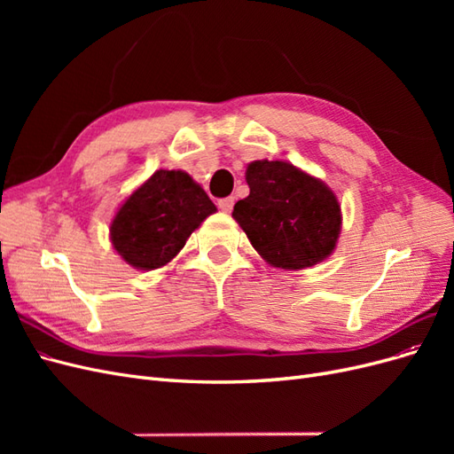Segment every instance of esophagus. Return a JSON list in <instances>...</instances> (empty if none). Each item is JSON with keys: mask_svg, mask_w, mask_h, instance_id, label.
<instances>
[{"mask_svg": "<svg viewBox=\"0 0 454 454\" xmlns=\"http://www.w3.org/2000/svg\"><path fill=\"white\" fill-rule=\"evenodd\" d=\"M217 206L222 208L223 212H231L232 206H235V197H225V199H219Z\"/></svg>", "mask_w": 454, "mask_h": 454, "instance_id": "esophagus-1", "label": "esophagus"}]
</instances>
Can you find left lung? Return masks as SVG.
<instances>
[{"instance_id": "8db88e82", "label": "left lung", "mask_w": 454, "mask_h": 454, "mask_svg": "<svg viewBox=\"0 0 454 454\" xmlns=\"http://www.w3.org/2000/svg\"><path fill=\"white\" fill-rule=\"evenodd\" d=\"M250 195L232 217L272 267L307 269L333 252L340 208L332 189L284 160H255L246 170Z\"/></svg>"}]
</instances>
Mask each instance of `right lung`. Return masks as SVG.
<instances>
[{"label":"right lung","instance_id":"obj_1","mask_svg":"<svg viewBox=\"0 0 454 454\" xmlns=\"http://www.w3.org/2000/svg\"><path fill=\"white\" fill-rule=\"evenodd\" d=\"M214 212V202L189 174L157 170L119 208L109 229L114 248L136 269H159Z\"/></svg>","mask_w":454,"mask_h":454}]
</instances>
